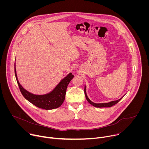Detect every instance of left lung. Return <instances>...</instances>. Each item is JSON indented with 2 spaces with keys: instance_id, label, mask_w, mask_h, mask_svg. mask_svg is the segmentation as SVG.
<instances>
[{
  "instance_id": "obj_1",
  "label": "left lung",
  "mask_w": 149,
  "mask_h": 149,
  "mask_svg": "<svg viewBox=\"0 0 149 149\" xmlns=\"http://www.w3.org/2000/svg\"><path fill=\"white\" fill-rule=\"evenodd\" d=\"M86 86H85V88H84V93H85V95H86V97L87 100L88 101V102L90 104H91L92 105L94 106V107H98V108H101V107H112L113 105H114L116 104L117 102H118L122 99V98H123V97H122L121 98H120V99H119V100H118L111 101V102H108V103H100V104H97V103H94V102H92V101L88 98V97H87V95L86 90Z\"/></svg>"
}]
</instances>
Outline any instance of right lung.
Wrapping results in <instances>:
<instances>
[{
    "mask_svg": "<svg viewBox=\"0 0 149 149\" xmlns=\"http://www.w3.org/2000/svg\"><path fill=\"white\" fill-rule=\"evenodd\" d=\"M15 74L19 90L23 96L37 107L44 110H52L60 107L65 100L68 85L74 77V75L70 73L51 93L43 95H36L29 93L20 86L17 78L15 67Z\"/></svg>",
    "mask_w": 149,
    "mask_h": 149,
    "instance_id": "1",
    "label": "right lung"
}]
</instances>
